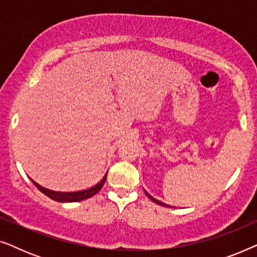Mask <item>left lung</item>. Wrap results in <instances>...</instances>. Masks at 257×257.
<instances>
[{
  "label": "left lung",
  "mask_w": 257,
  "mask_h": 257,
  "mask_svg": "<svg viewBox=\"0 0 257 257\" xmlns=\"http://www.w3.org/2000/svg\"><path fill=\"white\" fill-rule=\"evenodd\" d=\"M146 193V192H145ZM146 195L147 196H149V198L151 199V200H152V201L153 202H156V203H158V205H160V206H165V207H168V205H165V203H163V202H160L159 201V200H157V199H154V198H152V196H151L150 194H149V193H146Z\"/></svg>",
  "instance_id": "left-lung-1"
}]
</instances>
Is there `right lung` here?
<instances>
[{
	"instance_id": "obj_1",
	"label": "right lung",
	"mask_w": 257,
	"mask_h": 257,
	"mask_svg": "<svg viewBox=\"0 0 257 257\" xmlns=\"http://www.w3.org/2000/svg\"><path fill=\"white\" fill-rule=\"evenodd\" d=\"M106 177H107V173L104 175V178L101 179V181L99 184H97L96 186H93V187H91L89 189H85V191H78V192H55V191H50V189H47L44 187H42L37 184V182H35L34 180L33 184L36 186V187L40 189L42 193H44L45 195L49 196V198L55 200V201H58V202H77V201H82V200H85V199H89L91 196H93L94 194H97L98 192L100 191L101 187H103L105 180H106Z\"/></svg>"
}]
</instances>
